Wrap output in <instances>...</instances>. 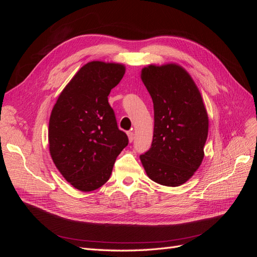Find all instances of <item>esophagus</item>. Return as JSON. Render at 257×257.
<instances>
[{
    "instance_id": "34e87169",
    "label": "esophagus",
    "mask_w": 257,
    "mask_h": 257,
    "mask_svg": "<svg viewBox=\"0 0 257 257\" xmlns=\"http://www.w3.org/2000/svg\"><path fill=\"white\" fill-rule=\"evenodd\" d=\"M127 136H128V141L130 143H132L134 141V132H127Z\"/></svg>"
}]
</instances>
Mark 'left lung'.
Here are the masks:
<instances>
[{"mask_svg":"<svg viewBox=\"0 0 257 257\" xmlns=\"http://www.w3.org/2000/svg\"><path fill=\"white\" fill-rule=\"evenodd\" d=\"M141 77L154 108L153 141L141 155L142 164L152 181L179 186L205 155L209 120L203 97L191 75L176 63L148 65Z\"/></svg>","mask_w":257,"mask_h":257,"instance_id":"left-lung-1","label":"left lung"}]
</instances>
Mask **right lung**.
Listing matches in <instances>:
<instances>
[{
  "label": "right lung",
  "mask_w": 257,
  "mask_h": 257,
  "mask_svg": "<svg viewBox=\"0 0 257 257\" xmlns=\"http://www.w3.org/2000/svg\"><path fill=\"white\" fill-rule=\"evenodd\" d=\"M125 74L120 63L92 61L61 92L49 119L54 165L75 189L94 191L109 179L114 161L128 144L116 125L108 95Z\"/></svg>",
  "instance_id": "obj_1"
}]
</instances>
